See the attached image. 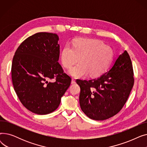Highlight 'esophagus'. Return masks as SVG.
Returning <instances> with one entry per match:
<instances>
[{
    "mask_svg": "<svg viewBox=\"0 0 147 147\" xmlns=\"http://www.w3.org/2000/svg\"><path fill=\"white\" fill-rule=\"evenodd\" d=\"M76 83V80L74 79H71V84H74Z\"/></svg>",
    "mask_w": 147,
    "mask_h": 147,
    "instance_id": "esophagus-1",
    "label": "esophagus"
}]
</instances>
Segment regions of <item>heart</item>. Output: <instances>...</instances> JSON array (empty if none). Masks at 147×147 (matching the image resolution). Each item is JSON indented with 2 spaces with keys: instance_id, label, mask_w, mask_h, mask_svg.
<instances>
[{
  "instance_id": "obj_1",
  "label": "heart",
  "mask_w": 147,
  "mask_h": 147,
  "mask_svg": "<svg viewBox=\"0 0 147 147\" xmlns=\"http://www.w3.org/2000/svg\"><path fill=\"white\" fill-rule=\"evenodd\" d=\"M68 73L74 78L86 76H99L110 66L113 58V51L102 42L92 38H79L73 43V47L65 45L61 53L62 64L71 68Z\"/></svg>"
}]
</instances>
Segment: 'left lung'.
I'll list each match as a JSON object with an SVG mask.
<instances>
[{
  "mask_svg": "<svg viewBox=\"0 0 147 147\" xmlns=\"http://www.w3.org/2000/svg\"><path fill=\"white\" fill-rule=\"evenodd\" d=\"M80 88L82 110L95 120L117 114L126 102L134 84V70L126 51L119 56L109 70L94 79L76 80Z\"/></svg>",
  "mask_w": 147,
  "mask_h": 147,
  "instance_id": "obj_1",
  "label": "left lung"
}]
</instances>
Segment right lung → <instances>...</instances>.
<instances>
[{"label": "right lung", "instance_id": "add662e5", "mask_svg": "<svg viewBox=\"0 0 147 147\" xmlns=\"http://www.w3.org/2000/svg\"><path fill=\"white\" fill-rule=\"evenodd\" d=\"M58 40L57 34L36 33L21 43L12 59L14 90L22 104L37 114L55 111L71 84L58 63ZM53 78L56 81L51 82Z\"/></svg>", "mask_w": 147, "mask_h": 147}]
</instances>
